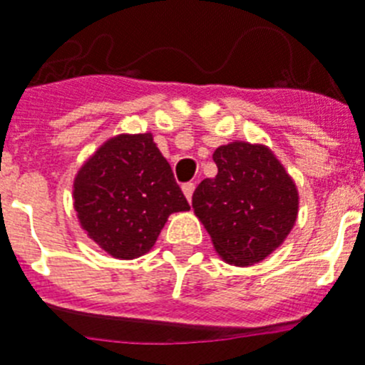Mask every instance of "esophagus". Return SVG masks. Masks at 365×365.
Here are the masks:
<instances>
[{
    "label": "esophagus",
    "mask_w": 365,
    "mask_h": 365,
    "mask_svg": "<svg viewBox=\"0 0 365 365\" xmlns=\"http://www.w3.org/2000/svg\"><path fill=\"white\" fill-rule=\"evenodd\" d=\"M194 190H195L194 182H186V185H182V192H185L186 200L188 201H192V194H194Z\"/></svg>",
    "instance_id": "34e87169"
}]
</instances>
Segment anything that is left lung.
<instances>
[{
	"instance_id": "1",
	"label": "left lung",
	"mask_w": 365,
	"mask_h": 365,
	"mask_svg": "<svg viewBox=\"0 0 365 365\" xmlns=\"http://www.w3.org/2000/svg\"><path fill=\"white\" fill-rule=\"evenodd\" d=\"M218 173L192 195L195 216L225 263L248 267L287 239L298 215V190L267 145L233 141L215 150Z\"/></svg>"
}]
</instances>
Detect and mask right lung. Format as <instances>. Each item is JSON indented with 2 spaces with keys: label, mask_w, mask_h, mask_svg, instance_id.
<instances>
[{
  "label": "right lung",
  "mask_w": 365,
  "mask_h": 365,
  "mask_svg": "<svg viewBox=\"0 0 365 365\" xmlns=\"http://www.w3.org/2000/svg\"><path fill=\"white\" fill-rule=\"evenodd\" d=\"M81 230L117 259L155 246L168 216L190 210L153 134H119L81 165L72 190Z\"/></svg>",
  "instance_id": "add662e5"
}]
</instances>
